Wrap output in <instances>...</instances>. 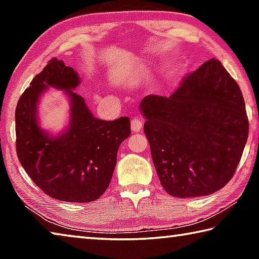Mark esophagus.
Here are the masks:
<instances>
[{
    "mask_svg": "<svg viewBox=\"0 0 259 259\" xmlns=\"http://www.w3.org/2000/svg\"><path fill=\"white\" fill-rule=\"evenodd\" d=\"M130 124H131V130H133L134 133H139L143 126V119H140V117H135V119L131 120Z\"/></svg>",
    "mask_w": 259,
    "mask_h": 259,
    "instance_id": "esophagus-1",
    "label": "esophagus"
}]
</instances>
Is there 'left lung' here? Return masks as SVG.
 I'll list each match as a JSON object with an SVG mask.
<instances>
[{"mask_svg": "<svg viewBox=\"0 0 259 259\" xmlns=\"http://www.w3.org/2000/svg\"><path fill=\"white\" fill-rule=\"evenodd\" d=\"M140 108L153 163L168 194L209 195L234 176L249 121L239 84L218 59L184 77L170 97H144Z\"/></svg>", "mask_w": 259, "mask_h": 259, "instance_id": "8db88e82", "label": "left lung"}]
</instances>
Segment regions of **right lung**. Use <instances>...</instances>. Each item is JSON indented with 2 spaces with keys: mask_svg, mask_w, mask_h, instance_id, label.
<instances>
[{
  "mask_svg": "<svg viewBox=\"0 0 259 259\" xmlns=\"http://www.w3.org/2000/svg\"><path fill=\"white\" fill-rule=\"evenodd\" d=\"M80 83L77 73L52 58L20 96L16 107V151L30 179L56 200L91 202L111 183L121 143L131 134L130 119H96L84 99L72 93ZM67 90L72 102L71 124L66 133L49 138L36 121V104L48 85Z\"/></svg>",
  "mask_w": 259,
  "mask_h": 259,
  "instance_id": "obj_1",
  "label": "right lung"
}]
</instances>
